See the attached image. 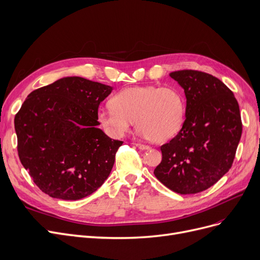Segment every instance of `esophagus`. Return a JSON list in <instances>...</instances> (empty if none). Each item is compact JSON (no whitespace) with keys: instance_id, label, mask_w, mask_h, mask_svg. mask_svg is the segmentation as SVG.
<instances>
[{"instance_id":"obj_1","label":"esophagus","mask_w":260,"mask_h":260,"mask_svg":"<svg viewBox=\"0 0 260 260\" xmlns=\"http://www.w3.org/2000/svg\"><path fill=\"white\" fill-rule=\"evenodd\" d=\"M135 146H137L139 149H141V150H148L149 149V146H146V145H143V144H135Z\"/></svg>"}]
</instances>
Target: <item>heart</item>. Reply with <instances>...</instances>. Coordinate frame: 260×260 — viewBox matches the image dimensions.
<instances>
[{
  "mask_svg": "<svg viewBox=\"0 0 260 260\" xmlns=\"http://www.w3.org/2000/svg\"><path fill=\"white\" fill-rule=\"evenodd\" d=\"M185 113L182 94L175 88L131 86L116 93L112 104L98 109L97 118L113 138H122L133 122L142 138L163 143L180 131Z\"/></svg>",
  "mask_w": 260,
  "mask_h": 260,
  "instance_id": "obj_1",
  "label": "heart"
}]
</instances>
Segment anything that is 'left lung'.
<instances>
[{"instance_id": "1", "label": "left lung", "mask_w": 260, "mask_h": 260, "mask_svg": "<svg viewBox=\"0 0 260 260\" xmlns=\"http://www.w3.org/2000/svg\"><path fill=\"white\" fill-rule=\"evenodd\" d=\"M169 76L186 97L180 132L160 146L162 162L154 176L181 194L201 192L232 167L242 133L239 105L228 86L207 73L183 70Z\"/></svg>"}]
</instances>
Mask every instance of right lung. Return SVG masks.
I'll use <instances>...</instances> for the list:
<instances>
[{
  "mask_svg": "<svg viewBox=\"0 0 260 260\" xmlns=\"http://www.w3.org/2000/svg\"><path fill=\"white\" fill-rule=\"evenodd\" d=\"M113 88L77 76L32 91L15 117L18 153L44 193L79 200L100 188L121 141L98 128V107Z\"/></svg>",
  "mask_w": 260,
  "mask_h": 260,
  "instance_id": "1",
  "label": "right lung"
}]
</instances>
